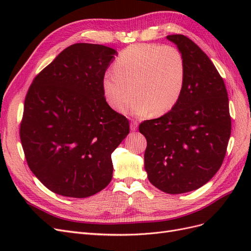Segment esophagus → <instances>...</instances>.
I'll return each mask as SVG.
<instances>
[{"label":"esophagus","mask_w":251,"mask_h":251,"mask_svg":"<svg viewBox=\"0 0 251 251\" xmlns=\"http://www.w3.org/2000/svg\"><path fill=\"white\" fill-rule=\"evenodd\" d=\"M137 126H138V123L136 120H132L131 121V131L134 132L137 130Z\"/></svg>","instance_id":"obj_1"}]
</instances>
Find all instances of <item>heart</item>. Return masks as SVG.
Segmentation results:
<instances>
[{
    "mask_svg": "<svg viewBox=\"0 0 251 251\" xmlns=\"http://www.w3.org/2000/svg\"><path fill=\"white\" fill-rule=\"evenodd\" d=\"M113 68L104 74L102 90L116 111H124L135 94L130 108L135 115H163L176 107L183 94L186 63L174 46L131 45L119 53Z\"/></svg>",
    "mask_w": 251,
    "mask_h": 251,
    "instance_id": "1",
    "label": "heart"
}]
</instances>
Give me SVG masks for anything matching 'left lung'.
Returning a JSON list of instances; mask_svg holds the SVG:
<instances>
[{"instance_id":"left-lung-1","label":"left lung","mask_w":251,"mask_h":251,"mask_svg":"<svg viewBox=\"0 0 251 251\" xmlns=\"http://www.w3.org/2000/svg\"><path fill=\"white\" fill-rule=\"evenodd\" d=\"M186 63L179 102L163 116L142 121L147 138L144 169L150 182L166 194L203 186L221 168L231 133L227 90L209 57L182 34L168 35Z\"/></svg>"}]
</instances>
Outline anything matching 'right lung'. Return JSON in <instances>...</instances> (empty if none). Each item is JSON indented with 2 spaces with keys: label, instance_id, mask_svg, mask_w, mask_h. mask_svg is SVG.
<instances>
[{
  "label": "right lung",
  "instance_id": "1",
  "mask_svg": "<svg viewBox=\"0 0 251 251\" xmlns=\"http://www.w3.org/2000/svg\"><path fill=\"white\" fill-rule=\"evenodd\" d=\"M117 52L96 44L66 48L36 75L25 97L20 138L29 169L51 192L86 198L113 177L111 154L130 132L102 79Z\"/></svg>",
  "mask_w": 251,
  "mask_h": 251
}]
</instances>
